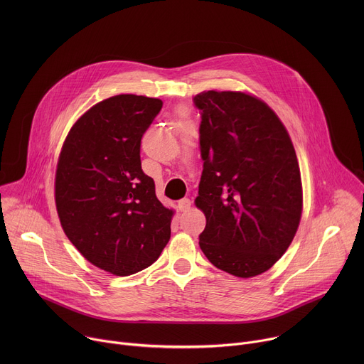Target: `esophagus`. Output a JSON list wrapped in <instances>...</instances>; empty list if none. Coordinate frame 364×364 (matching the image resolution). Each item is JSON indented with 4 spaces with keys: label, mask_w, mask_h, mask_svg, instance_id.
I'll return each mask as SVG.
<instances>
[{
    "label": "esophagus",
    "mask_w": 364,
    "mask_h": 364,
    "mask_svg": "<svg viewBox=\"0 0 364 364\" xmlns=\"http://www.w3.org/2000/svg\"><path fill=\"white\" fill-rule=\"evenodd\" d=\"M191 207V200L190 198H181V200H178V209L181 210V212H187L188 209Z\"/></svg>",
    "instance_id": "esophagus-1"
}]
</instances>
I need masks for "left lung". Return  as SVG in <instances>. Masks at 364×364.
<instances>
[{"instance_id": "1", "label": "left lung", "mask_w": 364, "mask_h": 364, "mask_svg": "<svg viewBox=\"0 0 364 364\" xmlns=\"http://www.w3.org/2000/svg\"><path fill=\"white\" fill-rule=\"evenodd\" d=\"M200 111L203 173L196 205L205 216L200 247L219 269L252 278L291 245L302 212L296 154L277 114L242 92L207 90Z\"/></svg>"}]
</instances>
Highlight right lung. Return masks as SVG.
<instances>
[{"label": "right lung", "instance_id": "1", "mask_svg": "<svg viewBox=\"0 0 364 364\" xmlns=\"http://www.w3.org/2000/svg\"><path fill=\"white\" fill-rule=\"evenodd\" d=\"M163 100L117 95L72 127L58 163L55 197L62 228L95 267L118 277L157 261L174 212L141 168V138Z\"/></svg>", "mask_w": 364, "mask_h": 364}]
</instances>
